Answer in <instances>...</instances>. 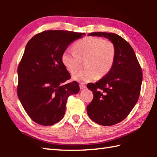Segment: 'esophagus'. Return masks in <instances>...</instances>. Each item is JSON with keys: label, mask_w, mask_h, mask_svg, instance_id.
<instances>
[{"label": "esophagus", "mask_w": 157, "mask_h": 157, "mask_svg": "<svg viewBox=\"0 0 157 157\" xmlns=\"http://www.w3.org/2000/svg\"><path fill=\"white\" fill-rule=\"evenodd\" d=\"M79 88H80V89H86V85L80 84H79Z\"/></svg>", "instance_id": "obj_1"}]
</instances>
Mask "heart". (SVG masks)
<instances>
[{"instance_id": "1", "label": "heart", "mask_w": 157, "mask_h": 157, "mask_svg": "<svg viewBox=\"0 0 157 157\" xmlns=\"http://www.w3.org/2000/svg\"><path fill=\"white\" fill-rule=\"evenodd\" d=\"M73 52L68 50L62 55V63L69 73H73L84 62L83 70L74 73V80L89 82L102 78L110 72L116 59V47L112 41L99 37H86L75 42Z\"/></svg>"}]
</instances>
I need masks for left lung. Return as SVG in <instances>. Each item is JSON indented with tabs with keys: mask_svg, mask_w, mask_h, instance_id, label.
Here are the masks:
<instances>
[{
	"mask_svg": "<svg viewBox=\"0 0 157 157\" xmlns=\"http://www.w3.org/2000/svg\"><path fill=\"white\" fill-rule=\"evenodd\" d=\"M89 35L104 36L116 47V59L110 72L95 84H87L94 94V99L86 107L89 118L100 125H113L126 118L139 100L141 67L134 50L123 37L102 32Z\"/></svg>",
	"mask_w": 157,
	"mask_h": 157,
	"instance_id": "1",
	"label": "left lung"
}]
</instances>
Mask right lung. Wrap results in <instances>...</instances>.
Returning a JSON list of instances; mask_svg holds the SVG:
<instances>
[{"instance_id": "1", "label": "right lung", "mask_w": 157, "mask_h": 157, "mask_svg": "<svg viewBox=\"0 0 157 157\" xmlns=\"http://www.w3.org/2000/svg\"><path fill=\"white\" fill-rule=\"evenodd\" d=\"M85 35L64 30H46L26 45L18 66L17 95L30 118L41 125L57 123L63 118L71 95L79 84L65 83L71 75L62 63V53L73 41Z\"/></svg>"}]
</instances>
